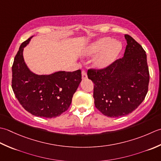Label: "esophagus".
<instances>
[{
	"instance_id": "34e87169",
	"label": "esophagus",
	"mask_w": 161,
	"mask_h": 161,
	"mask_svg": "<svg viewBox=\"0 0 161 161\" xmlns=\"http://www.w3.org/2000/svg\"><path fill=\"white\" fill-rule=\"evenodd\" d=\"M82 78H83V79H85V78H87V73L86 71L85 70H82Z\"/></svg>"
}]
</instances>
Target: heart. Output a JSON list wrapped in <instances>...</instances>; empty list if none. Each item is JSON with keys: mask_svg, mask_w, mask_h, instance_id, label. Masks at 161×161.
Returning <instances> with one entry per match:
<instances>
[{"mask_svg": "<svg viewBox=\"0 0 161 161\" xmlns=\"http://www.w3.org/2000/svg\"><path fill=\"white\" fill-rule=\"evenodd\" d=\"M122 48V46L120 42L112 41L110 37H103L87 47L85 55L93 56L98 54L94 61V65L95 67L102 69L106 67L115 60Z\"/></svg>", "mask_w": 161, "mask_h": 161, "instance_id": "b5f03b06", "label": "heart"}]
</instances>
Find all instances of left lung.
<instances>
[{"mask_svg": "<svg viewBox=\"0 0 161 161\" xmlns=\"http://www.w3.org/2000/svg\"><path fill=\"white\" fill-rule=\"evenodd\" d=\"M124 57L108 67L89 69L87 76L94 83V104L110 117L127 115L138 107L148 92L149 72L146 52L139 43L125 35Z\"/></svg>", "mask_w": 161, "mask_h": 161, "instance_id": "1", "label": "left lung"}]
</instances>
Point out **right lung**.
I'll return each instance as SVG.
<instances>
[{"label": "right lung", "mask_w": 161, "mask_h": 161, "mask_svg": "<svg viewBox=\"0 0 161 161\" xmlns=\"http://www.w3.org/2000/svg\"><path fill=\"white\" fill-rule=\"evenodd\" d=\"M30 37L21 44L12 67V87L25 110L35 116L53 118L68 110L81 82V71H58L37 75L25 64L23 51Z\"/></svg>", "instance_id": "1"}]
</instances>
